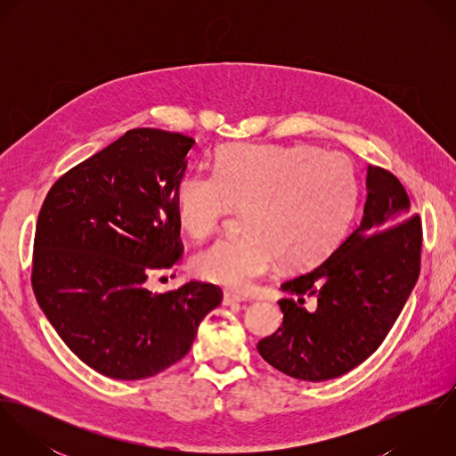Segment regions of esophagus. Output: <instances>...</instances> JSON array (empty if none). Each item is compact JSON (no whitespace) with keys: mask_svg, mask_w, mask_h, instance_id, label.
Masks as SVG:
<instances>
[{"mask_svg":"<svg viewBox=\"0 0 456 456\" xmlns=\"http://www.w3.org/2000/svg\"><path fill=\"white\" fill-rule=\"evenodd\" d=\"M242 302H248V298L242 297V295H235V293H224V295H223V305L242 304Z\"/></svg>","mask_w":456,"mask_h":456,"instance_id":"obj_1","label":"esophagus"}]
</instances>
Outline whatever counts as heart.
<instances>
[{"label":"heart","mask_w":456,"mask_h":456,"mask_svg":"<svg viewBox=\"0 0 456 456\" xmlns=\"http://www.w3.org/2000/svg\"><path fill=\"white\" fill-rule=\"evenodd\" d=\"M358 190L356 170L342 152L232 143L219 151L214 174L181 179L175 216L200 240L235 208H246V235L217 240L191 261L200 279L242 291L277 260L302 270L326 258L354 217Z\"/></svg>","instance_id":"b5f03b06"}]
</instances>
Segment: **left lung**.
I'll return each mask as SVG.
<instances>
[{
  "instance_id": "8db88e82",
  "label": "left lung",
  "mask_w": 456,
  "mask_h": 456,
  "mask_svg": "<svg viewBox=\"0 0 456 456\" xmlns=\"http://www.w3.org/2000/svg\"><path fill=\"white\" fill-rule=\"evenodd\" d=\"M421 223L400 181L367 167L356 228L320 266L281 284L282 326L258 342L261 358L300 381L335 379L385 340L419 275ZM298 296L295 303L290 297ZM305 296L319 307L309 314Z\"/></svg>"
}]
</instances>
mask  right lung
Wrapping results in <instances>:
<instances>
[{
	"label": "right lung",
	"instance_id": "obj_1",
	"mask_svg": "<svg viewBox=\"0 0 456 456\" xmlns=\"http://www.w3.org/2000/svg\"><path fill=\"white\" fill-rule=\"evenodd\" d=\"M191 136L136 128L65 174L35 233L33 289L66 346L121 381L156 376L191 347L221 304L214 284L190 281L154 295L149 273L183 258L175 193Z\"/></svg>",
	"mask_w": 456,
	"mask_h": 456
}]
</instances>
